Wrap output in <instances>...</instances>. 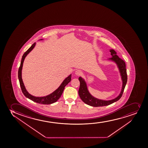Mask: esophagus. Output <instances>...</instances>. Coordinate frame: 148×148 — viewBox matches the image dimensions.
Here are the masks:
<instances>
[{"label":"esophagus","mask_w":148,"mask_h":148,"mask_svg":"<svg viewBox=\"0 0 148 148\" xmlns=\"http://www.w3.org/2000/svg\"><path fill=\"white\" fill-rule=\"evenodd\" d=\"M82 72L81 70H76L75 71V75H76L77 76H79V75H81L82 74Z\"/></svg>","instance_id":"1"}]
</instances>
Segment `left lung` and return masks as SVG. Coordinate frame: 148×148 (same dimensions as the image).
Returning a JSON list of instances; mask_svg holds the SVG:
<instances>
[{"label": "left lung", "instance_id": "obj_1", "mask_svg": "<svg viewBox=\"0 0 148 148\" xmlns=\"http://www.w3.org/2000/svg\"><path fill=\"white\" fill-rule=\"evenodd\" d=\"M110 52L111 53L112 57L109 58L108 60L112 61L116 64L121 75V79L122 81V86L121 92L117 97L110 100H103L96 98L90 93V92L88 90L87 84L85 80L83 78H82L81 77H79V80L80 82V86L78 91L79 97L84 103L92 107L106 106L119 100L122 96L124 89L127 82V74L125 62H124V60H122L117 55V53L115 50L113 49H110Z\"/></svg>", "mask_w": 148, "mask_h": 148}]
</instances>
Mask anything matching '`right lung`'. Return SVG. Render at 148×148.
<instances>
[{
  "label": "right lung",
  "instance_id": "add662e5",
  "mask_svg": "<svg viewBox=\"0 0 148 148\" xmlns=\"http://www.w3.org/2000/svg\"><path fill=\"white\" fill-rule=\"evenodd\" d=\"M40 40H43L42 39H40ZM36 45V43H34L32 45V46L24 53L23 55L22 56V59L21 60V65L18 69V78L19 79V84L21 86V89L22 92L24 95L27 98L30 99L34 102H36L37 103H41L44 105H49L51 103H54L57 102L59 98H60L61 95H62V92L64 91V89L65 86L68 84L71 80V74L67 77L64 79V81L60 84V86L56 90L54 91V92L51 93V94H49L48 95L43 96V97H36L34 96L31 95L29 92L27 91L25 87L24 86V84L23 82L22 79V69L23 66V64L24 62V59L27 55L35 47Z\"/></svg>",
  "mask_w": 148,
  "mask_h": 148
}]
</instances>
